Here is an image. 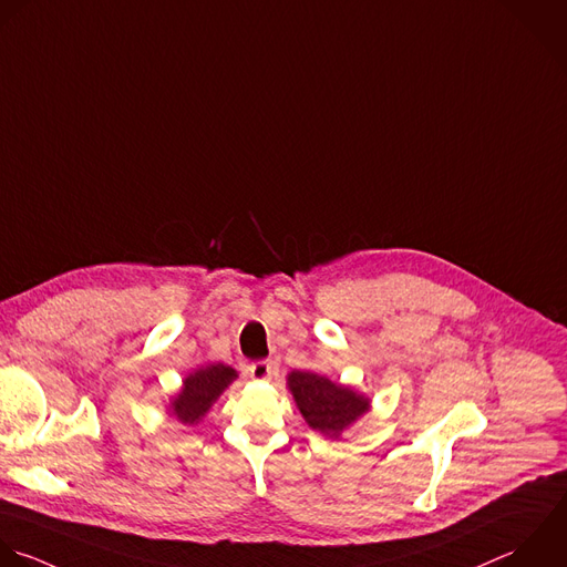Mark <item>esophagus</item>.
<instances>
[{
	"mask_svg": "<svg viewBox=\"0 0 567 567\" xmlns=\"http://www.w3.org/2000/svg\"><path fill=\"white\" fill-rule=\"evenodd\" d=\"M274 371H276V367L269 360H262V362H256V364L247 367V373L254 380H269L274 375Z\"/></svg>",
	"mask_w": 567,
	"mask_h": 567,
	"instance_id": "1",
	"label": "esophagus"
}]
</instances>
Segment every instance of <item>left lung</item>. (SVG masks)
I'll return each mask as SVG.
<instances>
[{
	"instance_id": "left-lung-1",
	"label": "left lung",
	"mask_w": 567,
	"mask_h": 567,
	"mask_svg": "<svg viewBox=\"0 0 567 567\" xmlns=\"http://www.w3.org/2000/svg\"><path fill=\"white\" fill-rule=\"evenodd\" d=\"M289 389L307 424L329 437H338L369 411L367 398L316 373L293 371L289 375Z\"/></svg>"
}]
</instances>
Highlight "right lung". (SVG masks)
<instances>
[{"instance_id": "right-lung-1", "label": "right lung", "mask_w": 567, "mask_h": 567, "mask_svg": "<svg viewBox=\"0 0 567 567\" xmlns=\"http://www.w3.org/2000/svg\"><path fill=\"white\" fill-rule=\"evenodd\" d=\"M234 378L236 371L225 364H209L194 371L185 378L181 395L172 402V413L183 424H196Z\"/></svg>"}]
</instances>
